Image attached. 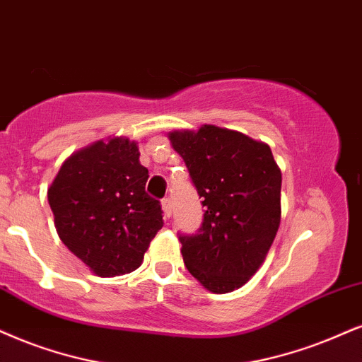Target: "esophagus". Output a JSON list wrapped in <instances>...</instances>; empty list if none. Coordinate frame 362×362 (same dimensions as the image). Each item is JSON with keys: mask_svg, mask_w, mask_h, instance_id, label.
<instances>
[{"mask_svg": "<svg viewBox=\"0 0 362 362\" xmlns=\"http://www.w3.org/2000/svg\"><path fill=\"white\" fill-rule=\"evenodd\" d=\"M160 204H163V211H164V216L169 218V215H171V209H173V203H171V198H163L160 199Z\"/></svg>", "mask_w": 362, "mask_h": 362, "instance_id": "34e87169", "label": "esophagus"}]
</instances>
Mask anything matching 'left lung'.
Returning a JSON list of instances; mask_svg holds the SVG:
<instances>
[{
	"label": "left lung",
	"mask_w": 362,
	"mask_h": 362,
	"mask_svg": "<svg viewBox=\"0 0 362 362\" xmlns=\"http://www.w3.org/2000/svg\"><path fill=\"white\" fill-rule=\"evenodd\" d=\"M203 199L196 233H180L189 274L215 293L247 284L265 260L280 225L282 173L270 147L242 132L203 126L171 132Z\"/></svg>",
	"instance_id": "1"
}]
</instances>
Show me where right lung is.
<instances>
[{"label":"right lung","mask_w":362,"mask_h":362,"mask_svg":"<svg viewBox=\"0 0 362 362\" xmlns=\"http://www.w3.org/2000/svg\"><path fill=\"white\" fill-rule=\"evenodd\" d=\"M139 147L122 137L99 141L62 164L48 188L57 233L93 274H131L163 228L160 203L146 193Z\"/></svg>","instance_id":"1"}]
</instances>
